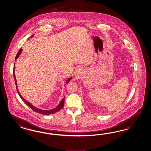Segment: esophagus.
Here are the masks:
<instances>
[{
  "label": "esophagus",
  "mask_w": 151,
  "mask_h": 151,
  "mask_svg": "<svg viewBox=\"0 0 151 151\" xmlns=\"http://www.w3.org/2000/svg\"><path fill=\"white\" fill-rule=\"evenodd\" d=\"M82 70H82V68H78V69L76 70V73L80 74L82 73Z\"/></svg>",
  "instance_id": "34e87169"
}]
</instances>
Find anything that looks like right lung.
<instances>
[{
	"label": "right lung",
	"mask_w": 151,
	"mask_h": 151,
	"mask_svg": "<svg viewBox=\"0 0 151 151\" xmlns=\"http://www.w3.org/2000/svg\"><path fill=\"white\" fill-rule=\"evenodd\" d=\"M22 48H21L19 50V51L18 52H17V56L15 57V60H17V58L19 57L20 55L21 54V53H22ZM14 70H15V65L14 66L13 73H14V79H15V84H16V87H17V93H18L19 95H20V98H22V100L25 102V103L27 105H28V106H29V107H30V108L32 110H34V111H36V112H39L40 114H43V115H50V114H54V113H55V112H57V111H60V109L63 107V105H64V101H65V98L62 100V101H60V104H59V105H58L56 108L53 109H51V110H41V109H40L36 108V107L34 106L33 105H32V104L30 103L29 102H28L27 101H26L25 99L23 98V97H22V95H20V94L19 91L18 89H17V80H16V78H15V73H14ZM71 78H70L69 79H68L67 80V83H68L70 81V80L71 79Z\"/></svg>",
	"instance_id": "right-lung-1"
}]
</instances>
